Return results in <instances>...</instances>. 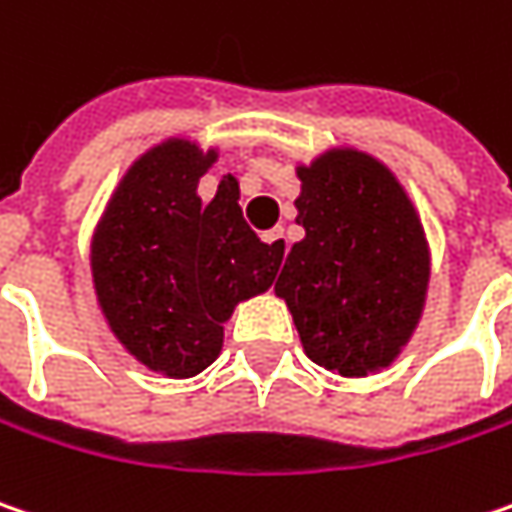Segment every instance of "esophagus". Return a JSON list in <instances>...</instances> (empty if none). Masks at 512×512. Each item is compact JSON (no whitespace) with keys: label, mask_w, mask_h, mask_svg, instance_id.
<instances>
[{"label":"esophagus","mask_w":512,"mask_h":512,"mask_svg":"<svg viewBox=\"0 0 512 512\" xmlns=\"http://www.w3.org/2000/svg\"><path fill=\"white\" fill-rule=\"evenodd\" d=\"M263 243H269L278 255H286V249H289V243H286V237H284V228H272V231H266V234H263Z\"/></svg>","instance_id":"34e87169"}]
</instances>
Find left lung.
I'll return each mask as SVG.
<instances>
[{"label": "left lung", "mask_w": 512, "mask_h": 512, "mask_svg": "<svg viewBox=\"0 0 512 512\" xmlns=\"http://www.w3.org/2000/svg\"><path fill=\"white\" fill-rule=\"evenodd\" d=\"M304 240L275 281L304 353L333 374L368 376L408 345L429 289V243L397 176L336 147L301 165Z\"/></svg>", "instance_id": "8db88e82"}]
</instances>
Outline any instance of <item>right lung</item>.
Listing matches in <instances>:
<instances>
[{"instance_id":"obj_1","label":"right lung","mask_w":512,"mask_h":512,"mask_svg":"<svg viewBox=\"0 0 512 512\" xmlns=\"http://www.w3.org/2000/svg\"><path fill=\"white\" fill-rule=\"evenodd\" d=\"M217 150L188 138L150 147L118 182L92 234V281L109 330L156 374L188 379L223 350V324L266 292L284 255L240 211L223 176L211 202L196 188Z\"/></svg>"}]
</instances>
